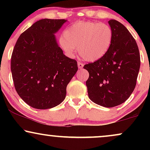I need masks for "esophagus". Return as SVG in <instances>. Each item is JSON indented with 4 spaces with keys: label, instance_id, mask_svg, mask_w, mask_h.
I'll list each match as a JSON object with an SVG mask.
<instances>
[{
    "label": "esophagus",
    "instance_id": "34e87169",
    "mask_svg": "<svg viewBox=\"0 0 150 150\" xmlns=\"http://www.w3.org/2000/svg\"><path fill=\"white\" fill-rule=\"evenodd\" d=\"M77 66H78V68H79V69H81V68H83L84 65L82 64V63H80V62H78V63H77Z\"/></svg>",
    "mask_w": 150,
    "mask_h": 150
}]
</instances>
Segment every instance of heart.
Returning a JSON list of instances; mask_svg holds the SVG:
<instances>
[{
  "label": "heart",
  "instance_id": "1",
  "mask_svg": "<svg viewBox=\"0 0 150 150\" xmlns=\"http://www.w3.org/2000/svg\"><path fill=\"white\" fill-rule=\"evenodd\" d=\"M113 31L109 25L96 22H78L63 32L59 43L68 56H73L77 47L80 56L89 62L102 58L111 48Z\"/></svg>",
  "mask_w": 150,
  "mask_h": 150
}]
</instances>
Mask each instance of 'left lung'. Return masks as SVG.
I'll use <instances>...</instances> for the list:
<instances>
[{
    "mask_svg": "<svg viewBox=\"0 0 150 150\" xmlns=\"http://www.w3.org/2000/svg\"><path fill=\"white\" fill-rule=\"evenodd\" d=\"M113 31V42L101 59L83 67L89 72L86 81L89 99L104 107L125 102L136 85L140 56L135 39L126 27L115 20L108 21Z\"/></svg>",
    "mask_w": 150,
    "mask_h": 150,
    "instance_id": "8db88e82",
    "label": "left lung"
}]
</instances>
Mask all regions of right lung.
<instances>
[{
    "label": "right lung",
    "instance_id": "add662e5",
    "mask_svg": "<svg viewBox=\"0 0 150 150\" xmlns=\"http://www.w3.org/2000/svg\"><path fill=\"white\" fill-rule=\"evenodd\" d=\"M65 20L42 19L18 38L11 56L15 88L21 99L37 109L58 106L76 73L77 61L67 57L55 34Z\"/></svg>",
    "mask_w": 150,
    "mask_h": 150
}]
</instances>
